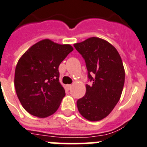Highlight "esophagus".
Wrapping results in <instances>:
<instances>
[{
	"label": "esophagus",
	"mask_w": 147,
	"mask_h": 147,
	"mask_svg": "<svg viewBox=\"0 0 147 147\" xmlns=\"http://www.w3.org/2000/svg\"><path fill=\"white\" fill-rule=\"evenodd\" d=\"M72 85H67V89H68V90H70V89L72 88Z\"/></svg>",
	"instance_id": "obj_1"
}]
</instances>
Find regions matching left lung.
Returning <instances> with one entry per match:
<instances>
[{"label": "left lung", "instance_id": "left-lung-1", "mask_svg": "<svg viewBox=\"0 0 147 147\" xmlns=\"http://www.w3.org/2000/svg\"><path fill=\"white\" fill-rule=\"evenodd\" d=\"M86 61L91 86L77 101L80 115L89 121L105 118L120 100L125 83V69L117 49L97 37L74 44Z\"/></svg>", "mask_w": 147, "mask_h": 147}]
</instances>
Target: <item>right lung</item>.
Instances as JSON below:
<instances>
[{
    "label": "right lung",
    "mask_w": 147,
    "mask_h": 147,
    "mask_svg": "<svg viewBox=\"0 0 147 147\" xmlns=\"http://www.w3.org/2000/svg\"><path fill=\"white\" fill-rule=\"evenodd\" d=\"M69 44L43 39L32 45L18 61L14 86L24 109L45 118L57 112L65 96L59 83V66L73 51Z\"/></svg>",
    "instance_id": "obj_1"
}]
</instances>
